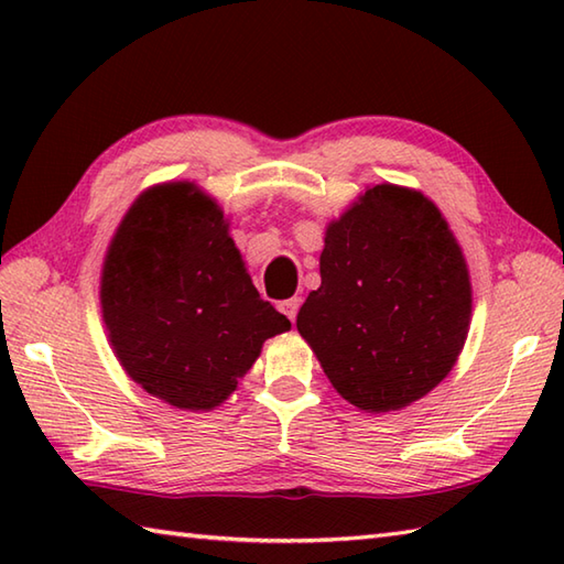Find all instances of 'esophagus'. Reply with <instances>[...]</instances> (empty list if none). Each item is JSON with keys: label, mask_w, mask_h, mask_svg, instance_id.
<instances>
[{"label": "esophagus", "mask_w": 564, "mask_h": 564, "mask_svg": "<svg viewBox=\"0 0 564 564\" xmlns=\"http://www.w3.org/2000/svg\"><path fill=\"white\" fill-rule=\"evenodd\" d=\"M301 297H291V301H283L279 307H281V313L289 317L291 322H295V317H297V310H301Z\"/></svg>", "instance_id": "1"}]
</instances>
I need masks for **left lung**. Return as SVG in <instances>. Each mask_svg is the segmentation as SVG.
<instances>
[{"instance_id": "1", "label": "left lung", "mask_w": 564, "mask_h": 564, "mask_svg": "<svg viewBox=\"0 0 564 564\" xmlns=\"http://www.w3.org/2000/svg\"><path fill=\"white\" fill-rule=\"evenodd\" d=\"M319 275L295 325L346 402L394 412L451 373L473 285L458 239L424 194L368 188L329 223Z\"/></svg>"}]
</instances>
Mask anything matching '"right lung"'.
Returning <instances> with one entry per match:
<instances>
[{
    "instance_id": "1",
    "label": "right lung",
    "mask_w": 564,
    "mask_h": 564,
    "mask_svg": "<svg viewBox=\"0 0 564 564\" xmlns=\"http://www.w3.org/2000/svg\"><path fill=\"white\" fill-rule=\"evenodd\" d=\"M218 203L196 184L140 194L111 239L101 313L126 373L162 402L208 412L291 319L261 301Z\"/></svg>"
}]
</instances>
